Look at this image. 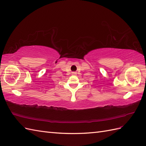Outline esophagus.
Listing matches in <instances>:
<instances>
[{
	"mask_svg": "<svg viewBox=\"0 0 146 146\" xmlns=\"http://www.w3.org/2000/svg\"><path fill=\"white\" fill-rule=\"evenodd\" d=\"M73 74H76V72H73Z\"/></svg>",
	"mask_w": 146,
	"mask_h": 146,
	"instance_id": "34e87169",
	"label": "esophagus"
}]
</instances>
